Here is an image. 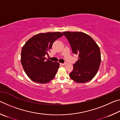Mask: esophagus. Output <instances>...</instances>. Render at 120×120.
I'll list each match as a JSON object with an SVG mask.
<instances>
[{
  "label": "esophagus",
  "instance_id": "esophagus-1",
  "mask_svg": "<svg viewBox=\"0 0 120 120\" xmlns=\"http://www.w3.org/2000/svg\"><path fill=\"white\" fill-rule=\"evenodd\" d=\"M67 64H66V62H65V63H64V64H60L61 65H62V66H64V65H66Z\"/></svg>",
  "mask_w": 120,
  "mask_h": 120
}]
</instances>
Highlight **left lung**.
<instances>
[{
    "instance_id": "8db88e82",
    "label": "left lung",
    "mask_w": 120,
    "mask_h": 120,
    "mask_svg": "<svg viewBox=\"0 0 120 120\" xmlns=\"http://www.w3.org/2000/svg\"><path fill=\"white\" fill-rule=\"evenodd\" d=\"M68 40L73 53L78 54L77 61L69 76L78 83L88 82L94 78L99 69L101 57L99 46L87 34L80 32L62 33Z\"/></svg>"
}]
</instances>
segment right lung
I'll return each mask as SVG.
<instances>
[{
	"label": "right lung",
	"instance_id": "right-lung-1",
	"mask_svg": "<svg viewBox=\"0 0 120 120\" xmlns=\"http://www.w3.org/2000/svg\"><path fill=\"white\" fill-rule=\"evenodd\" d=\"M63 36L61 32L40 33L30 38L21 51V63L26 74L33 82L45 84L55 77L60 64L46 59L52 44Z\"/></svg>",
	"mask_w": 120,
	"mask_h": 120
}]
</instances>
